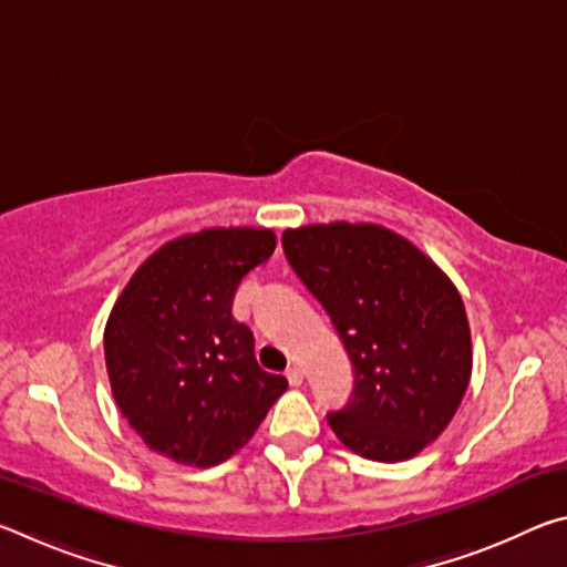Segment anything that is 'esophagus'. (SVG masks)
I'll return each instance as SVG.
<instances>
[{
  "label": "esophagus",
  "instance_id": "1",
  "mask_svg": "<svg viewBox=\"0 0 567 567\" xmlns=\"http://www.w3.org/2000/svg\"><path fill=\"white\" fill-rule=\"evenodd\" d=\"M285 378H287V382H290L292 388H300L302 385V370L297 368V364H290V368H287V372H285Z\"/></svg>",
  "mask_w": 567,
  "mask_h": 567
}]
</instances>
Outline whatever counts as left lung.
I'll use <instances>...</instances> for the list:
<instances>
[{
  "mask_svg": "<svg viewBox=\"0 0 567 567\" xmlns=\"http://www.w3.org/2000/svg\"><path fill=\"white\" fill-rule=\"evenodd\" d=\"M282 249L352 362L348 405L328 412L334 435L378 463L417 455L453 420L473 370L455 285L405 237L378 225L287 229Z\"/></svg>",
  "mask_w": 567,
  "mask_h": 567,
  "instance_id": "obj_1",
  "label": "left lung"
}]
</instances>
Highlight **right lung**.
I'll return each instance as SVG.
<instances>
[{
  "label": "right lung",
  "mask_w": 567,
  "mask_h": 567,
  "mask_svg": "<svg viewBox=\"0 0 567 567\" xmlns=\"http://www.w3.org/2000/svg\"><path fill=\"white\" fill-rule=\"evenodd\" d=\"M270 229H203L159 247L132 275L104 328L122 415L169 460L209 467L237 453L287 390L233 318L243 277L270 260Z\"/></svg>",
  "instance_id": "add662e5"
}]
</instances>
